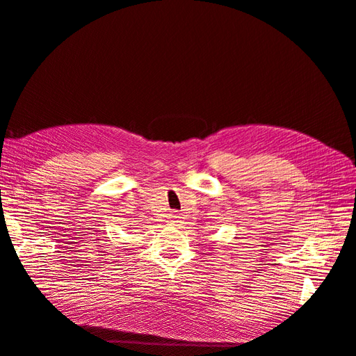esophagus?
I'll return each instance as SVG.
<instances>
[{"label": "esophagus", "instance_id": "1", "mask_svg": "<svg viewBox=\"0 0 356 356\" xmlns=\"http://www.w3.org/2000/svg\"><path fill=\"white\" fill-rule=\"evenodd\" d=\"M170 218H171V221H176V220L179 218V213H176V212H171V213H170Z\"/></svg>", "mask_w": 356, "mask_h": 356}]
</instances>
